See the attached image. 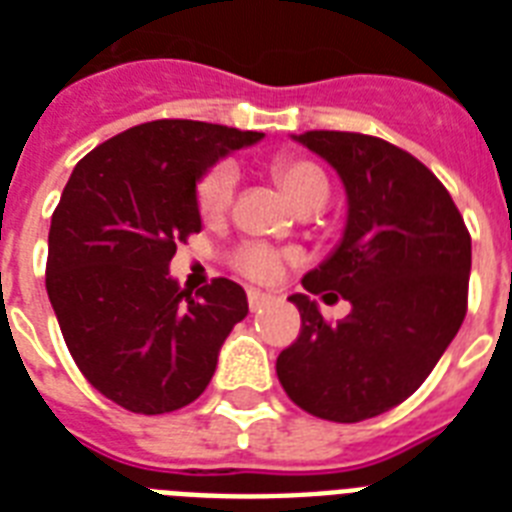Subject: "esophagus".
Returning <instances> with one entry per match:
<instances>
[{
    "label": "esophagus",
    "instance_id": "esophagus-1",
    "mask_svg": "<svg viewBox=\"0 0 512 512\" xmlns=\"http://www.w3.org/2000/svg\"><path fill=\"white\" fill-rule=\"evenodd\" d=\"M247 300H249V311H260V308H265V305L271 303L273 297L265 295V292H257V289H249Z\"/></svg>",
    "mask_w": 512,
    "mask_h": 512
}]
</instances>
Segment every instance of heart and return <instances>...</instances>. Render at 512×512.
<instances>
[{
  "mask_svg": "<svg viewBox=\"0 0 512 512\" xmlns=\"http://www.w3.org/2000/svg\"><path fill=\"white\" fill-rule=\"evenodd\" d=\"M273 177L276 183L284 188L289 201L295 204L300 212H311L327 204L329 199V177L321 170L319 164L303 156H279L273 162ZM233 191H236V172L231 164H215L207 175L201 177L196 185V207H199L201 217L215 220L231 207ZM233 268L244 273L247 279L255 281H271L276 279V273L281 271V255L276 249L265 247V244H241L233 252Z\"/></svg>",
  "mask_w": 512,
  "mask_h": 512,
  "instance_id": "1",
  "label": "heart"
}]
</instances>
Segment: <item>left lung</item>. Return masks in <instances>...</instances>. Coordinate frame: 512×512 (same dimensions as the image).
Segmentation results:
<instances>
[{
    "mask_svg": "<svg viewBox=\"0 0 512 512\" xmlns=\"http://www.w3.org/2000/svg\"><path fill=\"white\" fill-rule=\"evenodd\" d=\"M295 140L327 159L348 193L342 241L303 287L337 291L351 313L327 325L307 295L289 297L303 327L276 374L313 417L361 422L412 396L462 327L470 233L441 180L404 148L335 130Z\"/></svg>",
    "mask_w": 512,
    "mask_h": 512,
    "instance_id": "left-lung-1",
    "label": "left lung"
}]
</instances>
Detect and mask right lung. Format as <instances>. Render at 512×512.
Masks as SVG:
<instances>
[{
	"mask_svg": "<svg viewBox=\"0 0 512 512\" xmlns=\"http://www.w3.org/2000/svg\"><path fill=\"white\" fill-rule=\"evenodd\" d=\"M260 138L159 119L92 148L68 177L52 212L47 295L79 372L114 404L167 414L196 401L249 313L236 281L215 279L191 297L170 260L201 231V175Z\"/></svg>",
	"mask_w": 512,
	"mask_h": 512,
	"instance_id": "right-lung-1",
	"label": "right lung"
}]
</instances>
